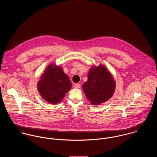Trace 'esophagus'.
<instances>
[{
  "label": "esophagus",
  "instance_id": "1",
  "mask_svg": "<svg viewBox=\"0 0 157 157\" xmlns=\"http://www.w3.org/2000/svg\"><path fill=\"white\" fill-rule=\"evenodd\" d=\"M74 87H75V88H79L81 87V85H80L79 84H75Z\"/></svg>",
  "mask_w": 157,
  "mask_h": 157
}]
</instances>
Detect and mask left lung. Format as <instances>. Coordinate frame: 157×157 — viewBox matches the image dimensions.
<instances>
[{"mask_svg": "<svg viewBox=\"0 0 157 157\" xmlns=\"http://www.w3.org/2000/svg\"><path fill=\"white\" fill-rule=\"evenodd\" d=\"M116 82L112 75L103 65L92 67L88 74V80L82 89L91 104L104 103L113 95Z\"/></svg>", "mask_w": 157, "mask_h": 157, "instance_id": "1", "label": "left lung"}]
</instances>
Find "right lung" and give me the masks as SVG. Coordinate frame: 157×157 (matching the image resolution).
Wrapping results in <instances>:
<instances>
[{"instance_id": "add662e5", "label": "right lung", "mask_w": 157, "mask_h": 157, "mask_svg": "<svg viewBox=\"0 0 157 157\" xmlns=\"http://www.w3.org/2000/svg\"><path fill=\"white\" fill-rule=\"evenodd\" d=\"M71 86L63 69L55 64H50L37 82V89L46 101L55 104L61 101Z\"/></svg>"}]
</instances>
